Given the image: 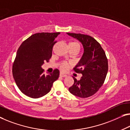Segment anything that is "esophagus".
Segmentation results:
<instances>
[{
  "label": "esophagus",
  "mask_w": 130,
  "mask_h": 130,
  "mask_svg": "<svg viewBox=\"0 0 130 130\" xmlns=\"http://www.w3.org/2000/svg\"><path fill=\"white\" fill-rule=\"evenodd\" d=\"M60 76L61 77H66L67 76V75L66 74H63V73H60Z\"/></svg>",
  "instance_id": "obj_1"
}]
</instances>
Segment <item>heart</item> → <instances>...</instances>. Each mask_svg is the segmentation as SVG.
Segmentation results:
<instances>
[{"instance_id": "obj_1", "label": "heart", "mask_w": 130, "mask_h": 130, "mask_svg": "<svg viewBox=\"0 0 130 130\" xmlns=\"http://www.w3.org/2000/svg\"><path fill=\"white\" fill-rule=\"evenodd\" d=\"M69 46H72V47H78L79 49H80V44L77 42H72L69 43ZM70 66L69 64H68L66 62H63L60 64V69L61 71H66L67 70L69 69Z\"/></svg>"}]
</instances>
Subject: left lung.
<instances>
[{
    "instance_id": "8db88e82",
    "label": "left lung",
    "mask_w": 130,
    "mask_h": 130,
    "mask_svg": "<svg viewBox=\"0 0 130 130\" xmlns=\"http://www.w3.org/2000/svg\"><path fill=\"white\" fill-rule=\"evenodd\" d=\"M67 34L78 40L84 48L83 56L74 68L76 73L82 74V77L78 81L73 77L74 83L69 90L75 96L89 97L99 90L106 77L108 62L105 52L91 36L75 33Z\"/></svg>"
}]
</instances>
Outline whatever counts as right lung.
<instances>
[{
    "mask_svg": "<svg viewBox=\"0 0 130 130\" xmlns=\"http://www.w3.org/2000/svg\"><path fill=\"white\" fill-rule=\"evenodd\" d=\"M60 34H35L19 47L12 72L18 88L24 95L32 98L43 96L51 90L53 83L58 79V69L45 75L42 66L52 57L55 39Z\"/></svg>",
    "mask_w": 130,
    "mask_h": 130,
    "instance_id": "1",
    "label": "right lung"
}]
</instances>
